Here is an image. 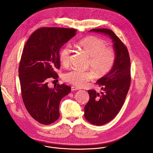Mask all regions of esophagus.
<instances>
[{"label":"esophagus","mask_w":153,"mask_h":153,"mask_svg":"<svg viewBox=\"0 0 153 153\" xmlns=\"http://www.w3.org/2000/svg\"><path fill=\"white\" fill-rule=\"evenodd\" d=\"M80 90V88H77V87H76V86H71V91H76V90Z\"/></svg>","instance_id":"esophagus-1"}]
</instances>
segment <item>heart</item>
<instances>
[{"mask_svg": "<svg viewBox=\"0 0 153 153\" xmlns=\"http://www.w3.org/2000/svg\"><path fill=\"white\" fill-rule=\"evenodd\" d=\"M76 45L90 57L88 67H91L99 77L105 76L111 71L116 60V53L113 48L106 47L105 40L90 36L80 40ZM71 53L68 47L60 50L59 59L63 65L69 64ZM94 77L95 74L92 70L79 69H73L63 75L65 81L77 87L85 86Z\"/></svg>", "mask_w": 153, "mask_h": 153, "instance_id": "1", "label": "heart"}]
</instances>
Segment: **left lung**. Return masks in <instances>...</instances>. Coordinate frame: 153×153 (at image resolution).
<instances>
[{
    "label": "left lung",
    "mask_w": 153,
    "mask_h": 153,
    "mask_svg": "<svg viewBox=\"0 0 153 153\" xmlns=\"http://www.w3.org/2000/svg\"><path fill=\"white\" fill-rule=\"evenodd\" d=\"M90 31L110 37L116 53V60L111 71L96 82L103 92L99 94L94 90H89L90 100L84 108L86 120L93 125H102L116 116L125 102L131 82L130 58L126 47L112 30L94 28Z\"/></svg>",
    "instance_id": "left-lung-1"
}]
</instances>
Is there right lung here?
<instances>
[{"label":"right lung","instance_id":"obj_1","mask_svg":"<svg viewBox=\"0 0 153 153\" xmlns=\"http://www.w3.org/2000/svg\"><path fill=\"white\" fill-rule=\"evenodd\" d=\"M73 28L43 27L29 37L22 54L19 67L23 102L31 116L43 125H50L60 116V100L71 88L57 84L48 86L50 78L57 79L60 48L76 35Z\"/></svg>","mask_w":153,"mask_h":153}]
</instances>
